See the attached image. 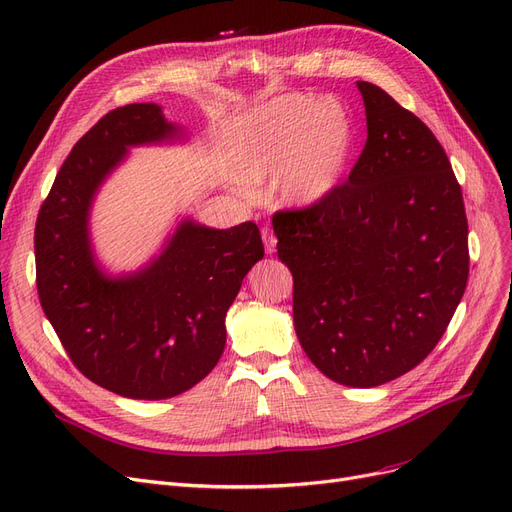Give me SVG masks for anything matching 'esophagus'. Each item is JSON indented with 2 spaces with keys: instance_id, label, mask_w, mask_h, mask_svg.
Instances as JSON below:
<instances>
[{
  "instance_id": "obj_1",
  "label": "esophagus",
  "mask_w": 512,
  "mask_h": 512,
  "mask_svg": "<svg viewBox=\"0 0 512 512\" xmlns=\"http://www.w3.org/2000/svg\"><path fill=\"white\" fill-rule=\"evenodd\" d=\"M261 238H263V244H265V253L272 255L276 251V236H274L270 226L261 228Z\"/></svg>"
}]
</instances>
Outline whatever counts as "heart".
<instances>
[{
  "mask_svg": "<svg viewBox=\"0 0 512 512\" xmlns=\"http://www.w3.org/2000/svg\"><path fill=\"white\" fill-rule=\"evenodd\" d=\"M351 144L353 123L339 100L284 96L261 110L244 173L253 182L282 175V201L309 205L339 184Z\"/></svg>",
  "mask_w": 512,
  "mask_h": 512,
  "instance_id": "heart-1",
  "label": "heart"
}]
</instances>
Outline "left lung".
<instances>
[{
  "mask_svg": "<svg viewBox=\"0 0 512 512\" xmlns=\"http://www.w3.org/2000/svg\"><path fill=\"white\" fill-rule=\"evenodd\" d=\"M358 90L368 138L349 177L272 226L307 358L341 385L376 387L446 332L469 280V224L433 131L379 85Z\"/></svg>",
  "mask_w": 512,
  "mask_h": 512,
  "instance_id": "obj_1",
  "label": "left lung"
}]
</instances>
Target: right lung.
I'll use <instances>...</instances> for the list:
<instances>
[{"mask_svg": "<svg viewBox=\"0 0 512 512\" xmlns=\"http://www.w3.org/2000/svg\"><path fill=\"white\" fill-rule=\"evenodd\" d=\"M157 104L106 113L62 163L35 224L37 293L77 370L131 399L194 387L226 347V311L263 257L253 221L213 230L184 221L146 270L108 278L94 261L87 215L127 146L171 138Z\"/></svg>", "mask_w": 512, "mask_h": 512, "instance_id": "add662e5", "label": "right lung"}]
</instances>
